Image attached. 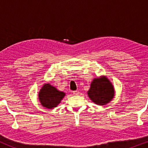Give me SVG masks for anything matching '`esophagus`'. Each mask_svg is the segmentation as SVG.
I'll list each match as a JSON object with an SVG mask.
<instances>
[{
    "mask_svg": "<svg viewBox=\"0 0 148 148\" xmlns=\"http://www.w3.org/2000/svg\"><path fill=\"white\" fill-rule=\"evenodd\" d=\"M73 94H74V95H78L79 94V92L78 91V90L73 91Z\"/></svg>",
    "mask_w": 148,
    "mask_h": 148,
    "instance_id": "obj_1",
    "label": "esophagus"
}]
</instances>
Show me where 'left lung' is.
Instances as JSON below:
<instances>
[{
	"label": "left lung",
	"mask_w": 148,
	"mask_h": 148,
	"mask_svg": "<svg viewBox=\"0 0 148 148\" xmlns=\"http://www.w3.org/2000/svg\"><path fill=\"white\" fill-rule=\"evenodd\" d=\"M88 95L95 104L103 106L111 102L115 96L113 84L106 76L95 78L91 82Z\"/></svg>",
	"instance_id": "left-lung-1"
}]
</instances>
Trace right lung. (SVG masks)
<instances>
[{
  "label": "right lung",
  "instance_id": "1",
  "mask_svg": "<svg viewBox=\"0 0 148 148\" xmlns=\"http://www.w3.org/2000/svg\"><path fill=\"white\" fill-rule=\"evenodd\" d=\"M65 93L60 91L50 84H45L38 93V99L42 106L52 109L56 107L64 97Z\"/></svg>",
  "mask_w": 148,
  "mask_h": 148
}]
</instances>
